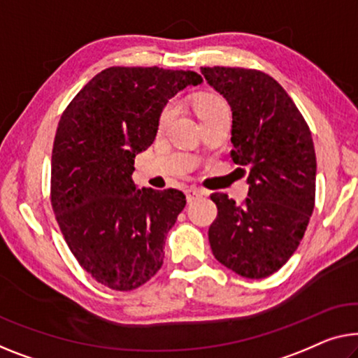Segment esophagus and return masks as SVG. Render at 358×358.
Segmentation results:
<instances>
[{
    "mask_svg": "<svg viewBox=\"0 0 358 358\" xmlns=\"http://www.w3.org/2000/svg\"><path fill=\"white\" fill-rule=\"evenodd\" d=\"M206 193L202 189H199V188H194V186H191V188H188L186 189V197H188V201L191 202V201H194V199H197V197H201V196H204Z\"/></svg>",
    "mask_w": 358,
    "mask_h": 358,
    "instance_id": "1",
    "label": "esophagus"
}]
</instances>
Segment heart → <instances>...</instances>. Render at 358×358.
<instances>
[{"label": "heart", "mask_w": 358, "mask_h": 358, "mask_svg": "<svg viewBox=\"0 0 358 358\" xmlns=\"http://www.w3.org/2000/svg\"><path fill=\"white\" fill-rule=\"evenodd\" d=\"M194 109L197 112V117L202 119V117L209 115V114H212V112L227 109V104H225V101L220 98V96L204 93V94L197 96V98L194 99ZM173 115H175V103L170 101V103L164 106L161 115H159V125L161 127L167 125Z\"/></svg>", "instance_id": "obj_1"}]
</instances>
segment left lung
I'll return each mask as SVG.
<instances>
[{
  "mask_svg": "<svg viewBox=\"0 0 358 358\" xmlns=\"http://www.w3.org/2000/svg\"><path fill=\"white\" fill-rule=\"evenodd\" d=\"M233 112V161L249 169V196L213 193L209 243L218 262L244 278H266L296 252L315 207L317 157L294 101L265 72L201 67Z\"/></svg>",
  "mask_w": 358,
  "mask_h": 358,
  "instance_id": "1",
  "label": "left lung"
}]
</instances>
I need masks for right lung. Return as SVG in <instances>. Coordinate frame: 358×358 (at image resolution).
I'll list each match as a JSON object with an SVG mask.
<instances>
[{
	"instance_id": "obj_1",
	"label": "right lung",
	"mask_w": 358,
	"mask_h": 358,
	"mask_svg": "<svg viewBox=\"0 0 358 358\" xmlns=\"http://www.w3.org/2000/svg\"><path fill=\"white\" fill-rule=\"evenodd\" d=\"M199 73L161 67H109L76 94L57 124L51 207L80 266L114 291L157 273L167 233L186 206L178 189L135 191V156L152 145L172 96Z\"/></svg>"
}]
</instances>
